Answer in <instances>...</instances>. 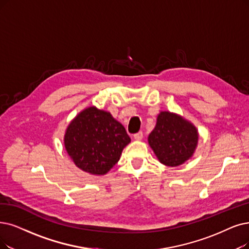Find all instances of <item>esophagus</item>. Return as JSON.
<instances>
[{
	"mask_svg": "<svg viewBox=\"0 0 249 249\" xmlns=\"http://www.w3.org/2000/svg\"><path fill=\"white\" fill-rule=\"evenodd\" d=\"M143 138V133L142 132H138L134 135V139L135 140H141V139Z\"/></svg>",
	"mask_w": 249,
	"mask_h": 249,
	"instance_id": "1",
	"label": "esophagus"
}]
</instances>
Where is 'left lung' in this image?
I'll list each match as a JSON object with an SVG mask.
<instances>
[{
  "instance_id": "8db88e82",
  "label": "left lung",
  "mask_w": 249,
  "mask_h": 249,
  "mask_svg": "<svg viewBox=\"0 0 249 249\" xmlns=\"http://www.w3.org/2000/svg\"><path fill=\"white\" fill-rule=\"evenodd\" d=\"M198 141L196 127L177 114L163 111L157 117L154 130L148 137L149 145L158 160L178 166L192 156Z\"/></svg>"
}]
</instances>
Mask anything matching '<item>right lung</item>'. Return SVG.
<instances>
[{"label":"right lung","instance_id":"obj_1","mask_svg":"<svg viewBox=\"0 0 249 249\" xmlns=\"http://www.w3.org/2000/svg\"><path fill=\"white\" fill-rule=\"evenodd\" d=\"M130 142L124 125L96 107L79 113L64 136L65 149L75 165L93 175H105Z\"/></svg>","mask_w":249,"mask_h":249}]
</instances>
